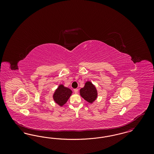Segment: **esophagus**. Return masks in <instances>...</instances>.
<instances>
[{"instance_id":"obj_1","label":"esophagus","mask_w":154,"mask_h":154,"mask_svg":"<svg viewBox=\"0 0 154 154\" xmlns=\"http://www.w3.org/2000/svg\"><path fill=\"white\" fill-rule=\"evenodd\" d=\"M78 91H79L78 89H74V92L75 94H77V93H78Z\"/></svg>"}]
</instances>
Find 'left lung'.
Instances as JSON below:
<instances>
[{
  "mask_svg": "<svg viewBox=\"0 0 154 154\" xmlns=\"http://www.w3.org/2000/svg\"><path fill=\"white\" fill-rule=\"evenodd\" d=\"M80 95L87 102L92 104L97 97V91L92 82L87 81L85 82L84 87L81 88Z\"/></svg>",
  "mask_w": 154,
  "mask_h": 154,
  "instance_id": "1",
  "label": "left lung"
}]
</instances>
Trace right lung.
<instances>
[{
  "mask_svg": "<svg viewBox=\"0 0 154 154\" xmlns=\"http://www.w3.org/2000/svg\"><path fill=\"white\" fill-rule=\"evenodd\" d=\"M72 93L70 88L65 87L63 84H59L53 94V100L60 107H62L66 104Z\"/></svg>",
  "mask_w": 154,
  "mask_h": 154,
  "instance_id": "right-lung-1",
  "label": "right lung"
}]
</instances>
